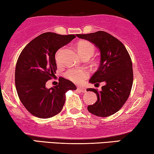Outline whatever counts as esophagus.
Listing matches in <instances>:
<instances>
[{
    "label": "esophagus",
    "mask_w": 154,
    "mask_h": 154,
    "mask_svg": "<svg viewBox=\"0 0 154 154\" xmlns=\"http://www.w3.org/2000/svg\"><path fill=\"white\" fill-rule=\"evenodd\" d=\"M78 90H79L80 92H83V93H85V92H87V91H86L85 88H80V87H79V88H78Z\"/></svg>",
    "instance_id": "34e87169"
}]
</instances>
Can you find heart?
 Segmentation results:
<instances>
[{
    "label": "heart",
    "instance_id": "b5f03b06",
    "mask_svg": "<svg viewBox=\"0 0 154 154\" xmlns=\"http://www.w3.org/2000/svg\"><path fill=\"white\" fill-rule=\"evenodd\" d=\"M77 51L82 57L84 56L91 57L94 52V46L88 41H80L76 45ZM62 49H60L55 54V60L57 64L60 63V54ZM89 75V72L85 69H71L66 72V76L75 83H82Z\"/></svg>",
    "mask_w": 154,
    "mask_h": 154
}]
</instances>
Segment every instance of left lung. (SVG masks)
<instances>
[{"label": "left lung", "instance_id": "left-lung-1", "mask_svg": "<svg viewBox=\"0 0 154 154\" xmlns=\"http://www.w3.org/2000/svg\"><path fill=\"white\" fill-rule=\"evenodd\" d=\"M76 35L94 44L100 51V65L90 83H106L101 91L94 88L87 90L97 97V101L89 105L88 110L97 116H110L121 109L130 96L133 83L131 58L123 44L105 31Z\"/></svg>", "mask_w": 154, "mask_h": 154}]
</instances>
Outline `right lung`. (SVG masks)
<instances>
[{
	"mask_svg": "<svg viewBox=\"0 0 154 154\" xmlns=\"http://www.w3.org/2000/svg\"><path fill=\"white\" fill-rule=\"evenodd\" d=\"M75 38L73 34L42 33L27 44L19 56L16 90L21 102L34 116L48 119L58 114L66 100V92L76 90L72 82L62 77L57 85L49 89L45 87L56 73V52Z\"/></svg>",
	"mask_w": 154,
	"mask_h": 154,
	"instance_id": "obj_1",
	"label": "right lung"
}]
</instances>
